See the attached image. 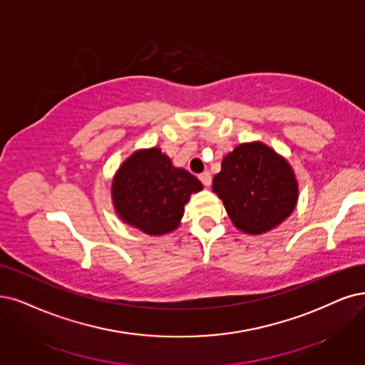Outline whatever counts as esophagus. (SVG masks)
I'll use <instances>...</instances> for the list:
<instances>
[{"mask_svg": "<svg viewBox=\"0 0 365 365\" xmlns=\"http://www.w3.org/2000/svg\"><path fill=\"white\" fill-rule=\"evenodd\" d=\"M198 179L201 180V183H203L205 186H210V183H212V174L209 171H205V173H201L198 175Z\"/></svg>", "mask_w": 365, "mask_h": 365, "instance_id": "obj_1", "label": "esophagus"}]
</instances>
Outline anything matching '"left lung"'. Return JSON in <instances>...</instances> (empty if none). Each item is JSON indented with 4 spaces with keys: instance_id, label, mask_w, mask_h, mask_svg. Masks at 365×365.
Instances as JSON below:
<instances>
[{
    "instance_id": "1",
    "label": "left lung",
    "mask_w": 365,
    "mask_h": 365,
    "mask_svg": "<svg viewBox=\"0 0 365 365\" xmlns=\"http://www.w3.org/2000/svg\"><path fill=\"white\" fill-rule=\"evenodd\" d=\"M212 190L235 227L247 235L279 225L294 210L299 192L289 162L260 141L239 144L228 153Z\"/></svg>"
}]
</instances>
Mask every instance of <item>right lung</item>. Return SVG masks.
Masks as SVG:
<instances>
[{
	"mask_svg": "<svg viewBox=\"0 0 365 365\" xmlns=\"http://www.w3.org/2000/svg\"><path fill=\"white\" fill-rule=\"evenodd\" d=\"M203 190L201 182L171 164L160 148L132 153L117 170L111 195L121 221L150 236H162L179 227L191 194Z\"/></svg>",
	"mask_w": 365,
	"mask_h": 365,
	"instance_id": "obj_1",
	"label": "right lung"
}]
</instances>
